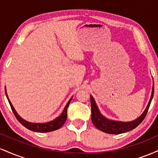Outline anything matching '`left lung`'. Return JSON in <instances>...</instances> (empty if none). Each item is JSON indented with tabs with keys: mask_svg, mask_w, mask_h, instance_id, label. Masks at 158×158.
Instances as JSON below:
<instances>
[{
	"mask_svg": "<svg viewBox=\"0 0 158 158\" xmlns=\"http://www.w3.org/2000/svg\"><path fill=\"white\" fill-rule=\"evenodd\" d=\"M154 84L152 87V91L151 98L149 99V102L148 103V106L145 109L143 113L135 120L131 122H120V121L110 120L106 118L102 114H101L99 108L96 104L95 100L94 97L90 96V104H91V120L92 123L99 130L103 132H106L108 134L111 135H119V134L125 133L131 131L136 127H137L143 122V120L146 117L148 108H149L150 104H151L152 99L154 96Z\"/></svg>",
	"mask_w": 158,
	"mask_h": 158,
	"instance_id": "8db88e82",
	"label": "left lung"
}]
</instances>
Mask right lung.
Instances as JSON below:
<instances>
[{
    "mask_svg": "<svg viewBox=\"0 0 158 158\" xmlns=\"http://www.w3.org/2000/svg\"><path fill=\"white\" fill-rule=\"evenodd\" d=\"M5 91H6V96L7 97V99H8L9 102H10V107L11 108H12L14 114H15V117L23 126L26 127V128H28V129L35 132H50V131H55V130L59 129V128H60L64 124L65 121H66L67 119V117H68L67 110H68V108L69 105H70V101H71L72 97L70 98V100L68 101V103H67L66 106L64 107V110L62 111V113H61L60 114V116H59L57 118H56L55 119H53V120L46 123H33L27 122V121L24 120V119H22L21 117H20L19 114H18L17 112H16V110H15V108H14V107L12 105V103H11L10 100L9 99V97L6 94V88H5Z\"/></svg>",
    "mask_w": 158,
    "mask_h": 158,
    "instance_id": "obj_1",
    "label": "right lung"
}]
</instances>
